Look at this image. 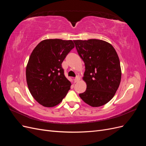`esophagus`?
Here are the masks:
<instances>
[{"mask_svg": "<svg viewBox=\"0 0 146 146\" xmlns=\"http://www.w3.org/2000/svg\"><path fill=\"white\" fill-rule=\"evenodd\" d=\"M80 80V76H77L76 78H74V82L75 83H76V82H78L79 80Z\"/></svg>", "mask_w": 146, "mask_h": 146, "instance_id": "1", "label": "esophagus"}]
</instances>
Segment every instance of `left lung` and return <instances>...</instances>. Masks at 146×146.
I'll return each instance as SVG.
<instances>
[{
	"label": "left lung",
	"instance_id": "left-lung-1",
	"mask_svg": "<svg viewBox=\"0 0 146 146\" xmlns=\"http://www.w3.org/2000/svg\"><path fill=\"white\" fill-rule=\"evenodd\" d=\"M78 55L85 63L83 80L86 90L79 94L92 107L102 106L113 98L121 80V68L116 50L100 39L74 41Z\"/></svg>",
	"mask_w": 146,
	"mask_h": 146
}]
</instances>
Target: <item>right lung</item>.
<instances>
[{"label": "right lung", "instance_id": "right-lung-1", "mask_svg": "<svg viewBox=\"0 0 146 146\" xmlns=\"http://www.w3.org/2000/svg\"><path fill=\"white\" fill-rule=\"evenodd\" d=\"M75 47L72 40L47 39L39 42L31 54L26 67V80L33 98L45 107L59 104L71 82L66 78L61 64Z\"/></svg>", "mask_w": 146, "mask_h": 146}]
</instances>
